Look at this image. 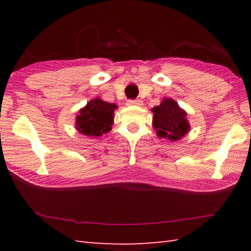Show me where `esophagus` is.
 Instances as JSON below:
<instances>
[{
	"label": "esophagus",
	"instance_id": "1",
	"mask_svg": "<svg viewBox=\"0 0 251 251\" xmlns=\"http://www.w3.org/2000/svg\"><path fill=\"white\" fill-rule=\"evenodd\" d=\"M127 104L128 105H142V101L140 99H134V100H128L127 101Z\"/></svg>",
	"mask_w": 251,
	"mask_h": 251
}]
</instances>
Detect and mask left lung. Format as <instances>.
Wrapping results in <instances>:
<instances>
[{
	"label": "left lung",
	"mask_w": 251,
	"mask_h": 251,
	"mask_svg": "<svg viewBox=\"0 0 251 251\" xmlns=\"http://www.w3.org/2000/svg\"><path fill=\"white\" fill-rule=\"evenodd\" d=\"M152 112L154 114L153 126L157 130L158 137L176 141L182 138L190 129L185 119L186 113L173 99L165 98L161 104L154 106Z\"/></svg>",
	"instance_id": "left-lung-1"
}]
</instances>
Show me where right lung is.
<instances>
[{
	"instance_id": "1",
	"label": "right lung",
	"mask_w": 251,
	"mask_h": 251,
	"mask_svg": "<svg viewBox=\"0 0 251 251\" xmlns=\"http://www.w3.org/2000/svg\"><path fill=\"white\" fill-rule=\"evenodd\" d=\"M116 105L99 98L90 100L76 117V129L82 135L98 137L111 129Z\"/></svg>"
}]
</instances>
